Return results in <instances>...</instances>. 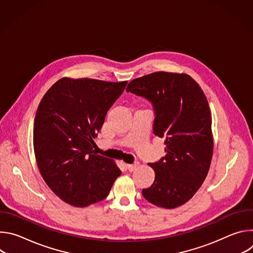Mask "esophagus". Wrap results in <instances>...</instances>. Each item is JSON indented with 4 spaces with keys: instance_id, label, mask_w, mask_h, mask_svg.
I'll return each mask as SVG.
<instances>
[{
    "instance_id": "1",
    "label": "esophagus",
    "mask_w": 253,
    "mask_h": 253,
    "mask_svg": "<svg viewBox=\"0 0 253 253\" xmlns=\"http://www.w3.org/2000/svg\"><path fill=\"white\" fill-rule=\"evenodd\" d=\"M138 166H139V163H137V162H136V163H133V164H127V168H128V170L131 171V172L134 171Z\"/></svg>"
}]
</instances>
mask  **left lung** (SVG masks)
<instances>
[{"label":"left lung","instance_id":"obj_1","mask_svg":"<svg viewBox=\"0 0 253 253\" xmlns=\"http://www.w3.org/2000/svg\"><path fill=\"white\" fill-rule=\"evenodd\" d=\"M126 91L151 103L153 133L166 144V155L149 164L155 180L142 190L144 198L169 209L186 203L205 180L213 152L211 113L203 91L189 75L167 72L134 79Z\"/></svg>","mask_w":253,"mask_h":253}]
</instances>
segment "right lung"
I'll list each match as a JSON object with an SVG mask.
<instances>
[{"label": "right lung", "mask_w": 253, "mask_h": 253, "mask_svg": "<svg viewBox=\"0 0 253 253\" xmlns=\"http://www.w3.org/2000/svg\"><path fill=\"white\" fill-rule=\"evenodd\" d=\"M126 85L63 78L41 100L34 121L35 156L45 182L66 203L85 207L105 199L121 174L93 146Z\"/></svg>", "instance_id": "obj_1"}]
</instances>
